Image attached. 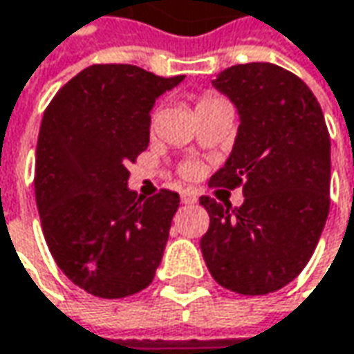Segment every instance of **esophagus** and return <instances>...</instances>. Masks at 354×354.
<instances>
[{
    "mask_svg": "<svg viewBox=\"0 0 354 354\" xmlns=\"http://www.w3.org/2000/svg\"><path fill=\"white\" fill-rule=\"evenodd\" d=\"M180 200H182V204H194L198 198H196V194L192 190H184V192L180 194Z\"/></svg>",
    "mask_w": 354,
    "mask_h": 354,
    "instance_id": "esophagus-1",
    "label": "esophagus"
}]
</instances>
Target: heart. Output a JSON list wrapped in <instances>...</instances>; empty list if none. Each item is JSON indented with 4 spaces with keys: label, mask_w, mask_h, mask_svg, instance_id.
<instances>
[{
    "label": "heart",
    "mask_w": 354,
    "mask_h": 354,
    "mask_svg": "<svg viewBox=\"0 0 354 354\" xmlns=\"http://www.w3.org/2000/svg\"><path fill=\"white\" fill-rule=\"evenodd\" d=\"M218 104H223V100L220 97H216L214 93H202V95H198L196 100H194V111H196V116L202 115V113H206L209 109H214V106H218ZM154 116L156 113L152 115V120H150V127H154ZM180 174L184 178H196L200 174V166L198 164H194V162H184L182 166H180Z\"/></svg>",
    "instance_id": "obj_1"
}]
</instances>
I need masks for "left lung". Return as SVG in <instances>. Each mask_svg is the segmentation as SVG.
Masks as SVG:
<instances>
[{"instance_id":"obj_1","label":"left lung","mask_w":354,"mask_h":354,"mask_svg":"<svg viewBox=\"0 0 354 354\" xmlns=\"http://www.w3.org/2000/svg\"><path fill=\"white\" fill-rule=\"evenodd\" d=\"M214 86L238 106L239 129L212 188L243 190L232 207L200 204L209 227L200 239L212 277L241 295H266L299 275L325 227L330 204V138L321 104L291 71L234 65Z\"/></svg>"}]
</instances>
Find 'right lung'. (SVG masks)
<instances>
[{"mask_svg":"<svg viewBox=\"0 0 354 354\" xmlns=\"http://www.w3.org/2000/svg\"><path fill=\"white\" fill-rule=\"evenodd\" d=\"M184 79L100 63L59 88L41 120L35 200L61 271L102 299L152 283L180 196H136L127 166L148 148L150 109Z\"/></svg>","mask_w":354,"mask_h":354,"instance_id":"1","label":"right lung"}]
</instances>
